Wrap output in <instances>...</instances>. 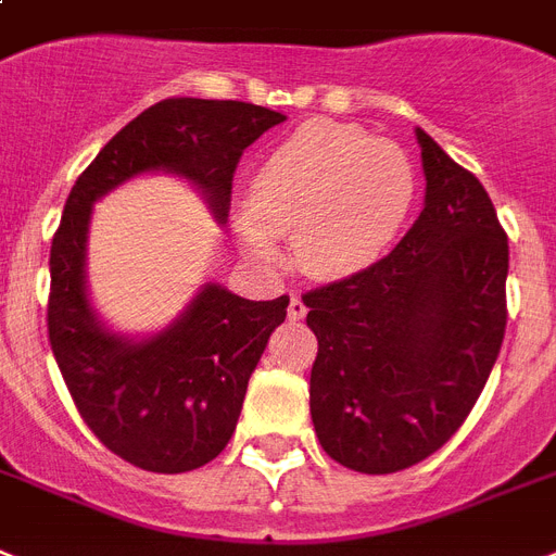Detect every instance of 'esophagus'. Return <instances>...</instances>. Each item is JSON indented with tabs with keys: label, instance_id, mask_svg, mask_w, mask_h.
<instances>
[{
	"label": "esophagus",
	"instance_id": "1",
	"mask_svg": "<svg viewBox=\"0 0 556 556\" xmlns=\"http://www.w3.org/2000/svg\"><path fill=\"white\" fill-rule=\"evenodd\" d=\"M305 314H308L305 302H302V296H296V293H293L291 302H288V319H293V323H296V319H302Z\"/></svg>",
	"mask_w": 556,
	"mask_h": 556
}]
</instances>
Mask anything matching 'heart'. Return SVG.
<instances>
[{
    "instance_id": "b5f03b06",
    "label": "heart",
    "mask_w": 556,
    "mask_h": 556,
    "mask_svg": "<svg viewBox=\"0 0 556 556\" xmlns=\"http://www.w3.org/2000/svg\"><path fill=\"white\" fill-rule=\"evenodd\" d=\"M417 174L403 148L356 125L311 119L265 153L248 207L233 214L256 263L279 260V233L314 277H349L391 251L408 223Z\"/></svg>"
}]
</instances>
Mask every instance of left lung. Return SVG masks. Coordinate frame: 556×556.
I'll use <instances>...</instances> for the list:
<instances>
[{"mask_svg": "<svg viewBox=\"0 0 556 556\" xmlns=\"http://www.w3.org/2000/svg\"><path fill=\"white\" fill-rule=\"evenodd\" d=\"M426 202L400 245L302 296L319 351L311 419L340 466L394 473L454 437L505 333L508 237L471 170L417 128Z\"/></svg>", "mask_w": 556, "mask_h": 556, "instance_id": "left-lung-1", "label": "left lung"}]
</instances>
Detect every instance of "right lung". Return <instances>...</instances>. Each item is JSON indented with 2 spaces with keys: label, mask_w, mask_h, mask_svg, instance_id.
Returning a JSON list of instances; mask_svg holds the SVG:
<instances>
[{
  "label": "right lung",
  "mask_w": 556,
  "mask_h": 556,
  "mask_svg": "<svg viewBox=\"0 0 556 556\" xmlns=\"http://www.w3.org/2000/svg\"><path fill=\"white\" fill-rule=\"evenodd\" d=\"M279 122V111L251 102L165 99L128 122L71 188L51 245L48 337L88 428L130 466L193 471L228 445L248 380L274 328L286 323L288 296L254 302L205 282L162 331H114L88 293L93 202L162 170L191 182L225 223L239 156Z\"/></svg>",
  "instance_id": "add662e5"
}]
</instances>
